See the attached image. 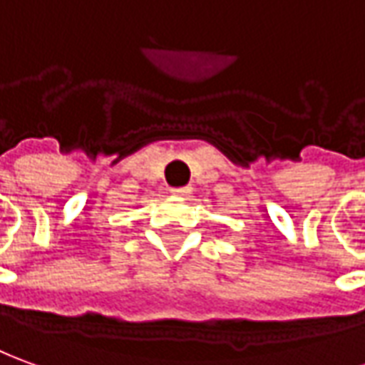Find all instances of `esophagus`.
<instances>
[{
  "instance_id": "esophagus-1",
  "label": "esophagus",
  "mask_w": 365,
  "mask_h": 365,
  "mask_svg": "<svg viewBox=\"0 0 365 365\" xmlns=\"http://www.w3.org/2000/svg\"><path fill=\"white\" fill-rule=\"evenodd\" d=\"M170 192H173V195H175V197H187V195H190V192H192V188H190V187L173 188V190H170Z\"/></svg>"
}]
</instances>
